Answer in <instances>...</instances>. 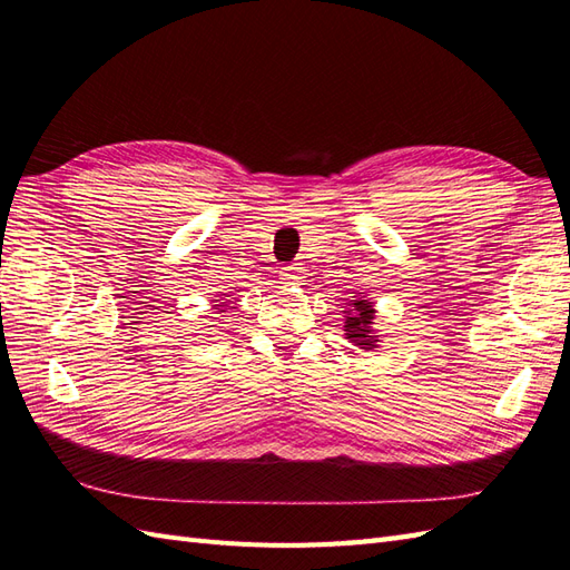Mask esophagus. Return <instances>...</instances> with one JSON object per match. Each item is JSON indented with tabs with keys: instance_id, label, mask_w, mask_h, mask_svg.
<instances>
[{
	"instance_id": "obj_1",
	"label": "esophagus",
	"mask_w": 570,
	"mask_h": 570,
	"mask_svg": "<svg viewBox=\"0 0 570 570\" xmlns=\"http://www.w3.org/2000/svg\"><path fill=\"white\" fill-rule=\"evenodd\" d=\"M281 281H283L285 285H299V281H302V271H299V266H297V264L283 266V268H281Z\"/></svg>"
}]
</instances>
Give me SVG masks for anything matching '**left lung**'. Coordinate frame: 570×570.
<instances>
[{
    "label": "left lung",
    "mask_w": 570,
    "mask_h": 570,
    "mask_svg": "<svg viewBox=\"0 0 570 570\" xmlns=\"http://www.w3.org/2000/svg\"><path fill=\"white\" fill-rule=\"evenodd\" d=\"M358 295H364V292H358ZM350 312H344V335H347L350 342H354L358 350H373L377 340H373L371 335V327H373V318H375V308L373 302L368 299H352L350 304Z\"/></svg>",
    "instance_id": "1"
}]
</instances>
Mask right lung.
Here are the masks:
<instances>
[{
	"mask_svg": "<svg viewBox=\"0 0 570 570\" xmlns=\"http://www.w3.org/2000/svg\"><path fill=\"white\" fill-rule=\"evenodd\" d=\"M228 297H233V295H228ZM216 302H220V304H214V306H228L226 299H216ZM233 308H235V306H233ZM220 312H223V308H220Z\"/></svg>",
	"mask_w": 570,
	"mask_h": 570,
	"instance_id": "obj_1",
	"label": "right lung"
}]
</instances>
